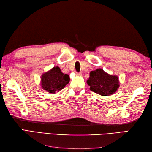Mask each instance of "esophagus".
<instances>
[{
    "instance_id": "esophagus-1",
    "label": "esophagus",
    "mask_w": 152,
    "mask_h": 152,
    "mask_svg": "<svg viewBox=\"0 0 152 152\" xmlns=\"http://www.w3.org/2000/svg\"><path fill=\"white\" fill-rule=\"evenodd\" d=\"M76 75H77V76H82V73L81 72H79V73L76 72Z\"/></svg>"
}]
</instances>
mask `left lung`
<instances>
[{"label": "left lung", "mask_w": 152, "mask_h": 152, "mask_svg": "<svg viewBox=\"0 0 152 152\" xmlns=\"http://www.w3.org/2000/svg\"><path fill=\"white\" fill-rule=\"evenodd\" d=\"M87 84L90 86L91 91L104 96L113 94L120 86L117 75H110L102 68L90 72Z\"/></svg>", "instance_id": "8db88e82"}]
</instances>
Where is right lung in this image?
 <instances>
[{
  "mask_svg": "<svg viewBox=\"0 0 152 152\" xmlns=\"http://www.w3.org/2000/svg\"><path fill=\"white\" fill-rule=\"evenodd\" d=\"M70 82L68 74H64L58 66H54L41 76L42 88L48 93L54 94L56 91L64 89Z\"/></svg>",
  "mask_w": 152,
  "mask_h": 152,
  "instance_id": "add662e5",
  "label": "right lung"
}]
</instances>
